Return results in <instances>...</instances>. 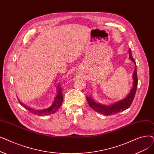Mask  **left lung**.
Masks as SVG:
<instances>
[{
	"label": "left lung",
	"instance_id": "8db88e82",
	"mask_svg": "<svg viewBox=\"0 0 154 154\" xmlns=\"http://www.w3.org/2000/svg\"><path fill=\"white\" fill-rule=\"evenodd\" d=\"M128 53H129V59H130L135 63V66L134 74L132 75V78L134 80L133 87L130 91V93H129L128 95L125 97L123 99L117 101L110 105H103V104L97 103L93 99L92 96H90V97L87 96L86 99L88 102V103L89 104L90 107L96 112L100 113V114H103L105 116H108L113 114H116L119 112L125 110L130 107L131 105L132 104V102L134 99L136 90L137 88L138 80H137V66L135 64V62L132 57L131 48L128 51Z\"/></svg>",
	"mask_w": 154,
	"mask_h": 154
}]
</instances>
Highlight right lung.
<instances>
[{
	"label": "right lung",
	"instance_id": "right-lung-1",
	"mask_svg": "<svg viewBox=\"0 0 154 154\" xmlns=\"http://www.w3.org/2000/svg\"><path fill=\"white\" fill-rule=\"evenodd\" d=\"M57 94L54 101L53 102L51 106L46 109H41V110H37V109H34L33 108H31L30 107L27 106V105L23 103L22 102H20L19 100V103L21 105V106L30 112L32 114H34L37 116H48V115H51L53 114L54 113H55L59 109V108L61 106V105L63 101V96H62V87L59 84L57 87Z\"/></svg>",
	"mask_w": 154,
	"mask_h": 154
}]
</instances>
